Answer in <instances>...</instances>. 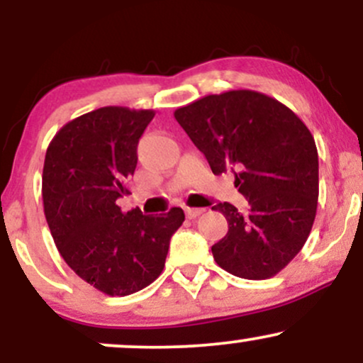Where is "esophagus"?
Here are the masks:
<instances>
[{
	"mask_svg": "<svg viewBox=\"0 0 363 363\" xmlns=\"http://www.w3.org/2000/svg\"><path fill=\"white\" fill-rule=\"evenodd\" d=\"M205 211V208H186V216L187 218H196Z\"/></svg>",
	"mask_w": 363,
	"mask_h": 363,
	"instance_id": "34e87169",
	"label": "esophagus"
}]
</instances>
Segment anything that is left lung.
I'll use <instances>...</instances> for the list:
<instances>
[{"mask_svg":"<svg viewBox=\"0 0 363 363\" xmlns=\"http://www.w3.org/2000/svg\"><path fill=\"white\" fill-rule=\"evenodd\" d=\"M174 116L213 174L234 170L249 201L247 215L230 203L211 208L228 223L211 245L216 264L245 280L278 274L303 247L318 211L319 158L309 128L285 104L254 90L206 95Z\"/></svg>","mask_w":363,"mask_h":363,"instance_id":"1","label":"left lung"}]
</instances>
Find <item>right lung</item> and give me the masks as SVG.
<instances>
[{
    "label": "right lung",
    "mask_w": 363,
    "mask_h": 363,
    "mask_svg": "<svg viewBox=\"0 0 363 363\" xmlns=\"http://www.w3.org/2000/svg\"><path fill=\"white\" fill-rule=\"evenodd\" d=\"M152 109L107 106L62 126L49 143L43 170L44 215L57 251L83 281L111 297L143 290L160 277L181 208L143 215L123 211L135 174L136 147Z\"/></svg>",
    "instance_id": "right-lung-1"
}]
</instances>
